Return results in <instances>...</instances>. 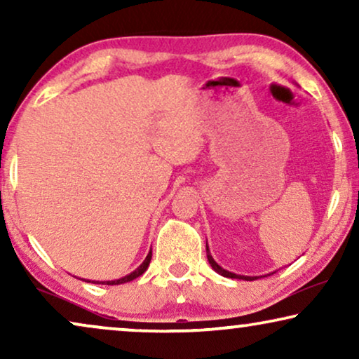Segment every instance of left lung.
I'll list each match as a JSON object with an SVG mask.
<instances>
[{"mask_svg": "<svg viewBox=\"0 0 359 359\" xmlns=\"http://www.w3.org/2000/svg\"><path fill=\"white\" fill-rule=\"evenodd\" d=\"M205 252H208V259H209V264L212 266V269L215 273H219L220 276L224 278H232V279H245V281H255V279H258L259 276H243V274H235V273H230L227 271V269H224L220 264H217V262L212 258V255L209 253V247L208 243H205ZM266 276H269V274H266Z\"/></svg>", "mask_w": 359, "mask_h": 359, "instance_id": "1", "label": "left lung"}]
</instances>
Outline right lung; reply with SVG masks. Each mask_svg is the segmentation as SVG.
I'll return each instance as SVG.
<instances>
[{"label": "right lung", "instance_id": "1", "mask_svg": "<svg viewBox=\"0 0 359 359\" xmlns=\"http://www.w3.org/2000/svg\"><path fill=\"white\" fill-rule=\"evenodd\" d=\"M150 259H151V250L149 252V255H147L144 263H142L137 269H134V271H132L130 274H127V276H124V278L114 279V281H95V284H107V286H114V284H124V283L134 281L135 278H139L140 274H144L147 271V268H149V264H150Z\"/></svg>", "mask_w": 359, "mask_h": 359}]
</instances>
